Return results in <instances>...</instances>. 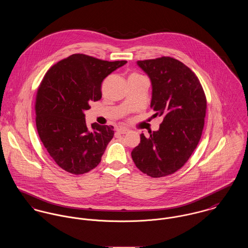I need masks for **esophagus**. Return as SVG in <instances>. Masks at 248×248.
Returning <instances> with one entry per match:
<instances>
[{
  "label": "esophagus",
  "instance_id": "obj_1",
  "mask_svg": "<svg viewBox=\"0 0 248 248\" xmlns=\"http://www.w3.org/2000/svg\"><path fill=\"white\" fill-rule=\"evenodd\" d=\"M117 132L120 133V134H126L129 132V129L128 128H125V127H120L117 129Z\"/></svg>",
  "mask_w": 248,
  "mask_h": 248
}]
</instances>
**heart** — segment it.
Returning <instances> with one entry per match:
<instances>
[{"instance_id":"obj_1","label":"heart","mask_w":248,"mask_h":248,"mask_svg":"<svg viewBox=\"0 0 248 248\" xmlns=\"http://www.w3.org/2000/svg\"><path fill=\"white\" fill-rule=\"evenodd\" d=\"M134 77H141V75H140V74H138V73H132L129 78H134Z\"/></svg>"}]
</instances>
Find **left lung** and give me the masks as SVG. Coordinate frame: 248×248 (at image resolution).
Returning <instances> with one entry per match:
<instances>
[{
    "mask_svg": "<svg viewBox=\"0 0 248 248\" xmlns=\"http://www.w3.org/2000/svg\"><path fill=\"white\" fill-rule=\"evenodd\" d=\"M137 63L152 83L150 108L164 121L149 137L140 134L131 156L142 173L161 178L182 168L196 149L204 125L206 97L196 74L179 60L163 56Z\"/></svg>",
    "mask_w": 248,
    "mask_h": 248,
    "instance_id": "8db88e82",
    "label": "left lung"
}]
</instances>
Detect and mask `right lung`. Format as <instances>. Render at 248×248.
Instances as JSON below:
<instances>
[{
    "label": "right lung",
    "mask_w": 248,
    "mask_h": 248,
    "mask_svg": "<svg viewBox=\"0 0 248 248\" xmlns=\"http://www.w3.org/2000/svg\"><path fill=\"white\" fill-rule=\"evenodd\" d=\"M125 62L78 53L44 76L36 94V127L50 157L66 172L80 175L100 164L114 127L97 123L87 127L83 112L101 100L103 81Z\"/></svg>",
    "instance_id": "obj_1"
}]
</instances>
